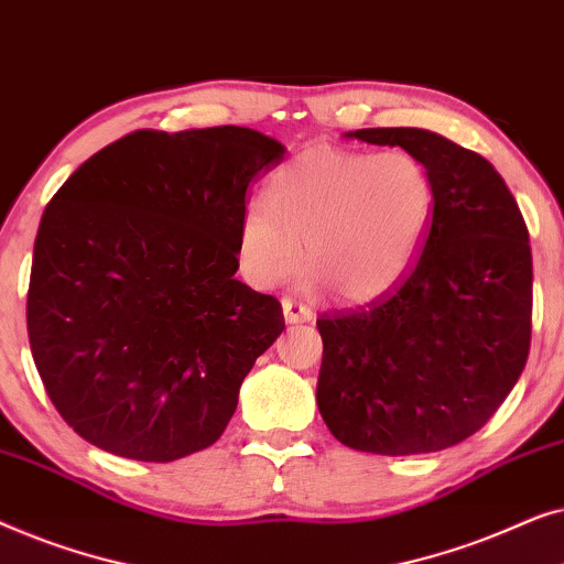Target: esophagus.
I'll list each match as a JSON object with an SVG mask.
<instances>
[{
	"label": "esophagus",
	"mask_w": 564,
	"mask_h": 564,
	"mask_svg": "<svg viewBox=\"0 0 564 564\" xmlns=\"http://www.w3.org/2000/svg\"><path fill=\"white\" fill-rule=\"evenodd\" d=\"M282 313H284V321H288V323H305V321L313 318L311 307L300 305V303H295V300H290V297L282 300Z\"/></svg>",
	"instance_id": "1"
}]
</instances>
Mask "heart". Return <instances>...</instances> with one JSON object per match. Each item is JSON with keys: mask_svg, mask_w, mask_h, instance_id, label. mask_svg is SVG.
Instances as JSON below:
<instances>
[{"mask_svg": "<svg viewBox=\"0 0 564 564\" xmlns=\"http://www.w3.org/2000/svg\"><path fill=\"white\" fill-rule=\"evenodd\" d=\"M436 203V182L405 149H311L280 166L269 205H246L238 264L257 288H274L303 259L307 284L367 303L388 292L419 253Z\"/></svg>", "mask_w": 564, "mask_h": 564, "instance_id": "heart-1", "label": "heart"}]
</instances>
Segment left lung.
Instances as JSON below:
<instances>
[{
  "label": "left lung",
  "mask_w": 564,
  "mask_h": 564,
  "mask_svg": "<svg viewBox=\"0 0 564 564\" xmlns=\"http://www.w3.org/2000/svg\"><path fill=\"white\" fill-rule=\"evenodd\" d=\"M349 138L426 161L436 203L419 257L372 303L318 315L321 415L338 442L405 457L442 452L490 421L531 344V246L488 159L421 128Z\"/></svg>",
  "instance_id": "left-lung-1"
}]
</instances>
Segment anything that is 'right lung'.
Here are the masks:
<instances>
[{
    "instance_id": "right-lung-1",
    "label": "right lung",
    "mask_w": 564,
    "mask_h": 564,
    "mask_svg": "<svg viewBox=\"0 0 564 564\" xmlns=\"http://www.w3.org/2000/svg\"><path fill=\"white\" fill-rule=\"evenodd\" d=\"M284 145L259 130H135L45 207L28 290L37 375L99 449L174 462L215 444L282 305L236 280L246 189Z\"/></svg>"
}]
</instances>
